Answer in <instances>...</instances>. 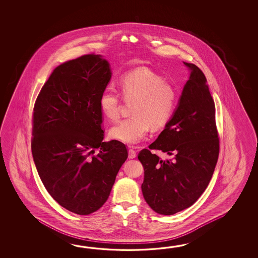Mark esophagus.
<instances>
[{
    "mask_svg": "<svg viewBox=\"0 0 258 258\" xmlns=\"http://www.w3.org/2000/svg\"><path fill=\"white\" fill-rule=\"evenodd\" d=\"M137 157V151L132 148L129 149V159H135Z\"/></svg>",
    "mask_w": 258,
    "mask_h": 258,
    "instance_id": "esophagus-1",
    "label": "esophagus"
}]
</instances>
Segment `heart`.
<instances>
[{"label": "heart", "mask_w": 258, "mask_h": 258, "mask_svg": "<svg viewBox=\"0 0 258 258\" xmlns=\"http://www.w3.org/2000/svg\"><path fill=\"white\" fill-rule=\"evenodd\" d=\"M121 95L133 103V117L111 127V138L127 145H136L147 137L150 127L161 129L170 121L177 102L176 89L156 72L139 67L126 73L120 81ZM122 107L120 94L104 90L99 97V108L110 121L119 119Z\"/></svg>", "instance_id": "obj_1"}]
</instances>
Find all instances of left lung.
Here are the masks:
<instances>
[{
    "mask_svg": "<svg viewBox=\"0 0 258 258\" xmlns=\"http://www.w3.org/2000/svg\"><path fill=\"white\" fill-rule=\"evenodd\" d=\"M178 108L149 149L138 154L145 176L142 192L148 206L161 215L191 207L209 185L219 153L214 99L203 72L192 63ZM151 150L172 158L162 160Z\"/></svg>",
    "mask_w": 258,
    "mask_h": 258,
    "instance_id": "left-lung-1",
    "label": "left lung"
}]
</instances>
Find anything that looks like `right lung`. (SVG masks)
I'll list each match as a JSON object with an SVG mask.
<instances>
[{"label": "right lung", "instance_id": "1", "mask_svg": "<svg viewBox=\"0 0 258 258\" xmlns=\"http://www.w3.org/2000/svg\"><path fill=\"white\" fill-rule=\"evenodd\" d=\"M110 77L100 55L67 60L50 74L34 105L31 150L38 173L51 198L76 214L104 205L128 158L124 144L102 141L99 97Z\"/></svg>", "mask_w": 258, "mask_h": 258}]
</instances>
